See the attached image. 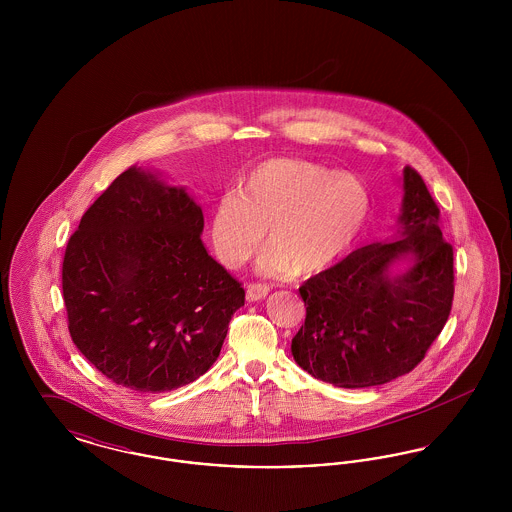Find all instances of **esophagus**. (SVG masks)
I'll use <instances>...</instances> for the list:
<instances>
[{
    "label": "esophagus",
    "mask_w": 512,
    "mask_h": 512,
    "mask_svg": "<svg viewBox=\"0 0 512 512\" xmlns=\"http://www.w3.org/2000/svg\"><path fill=\"white\" fill-rule=\"evenodd\" d=\"M268 292H270V288L265 284H249L245 295H247V301H261L267 297Z\"/></svg>",
    "instance_id": "obj_1"
}]
</instances>
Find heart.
<instances>
[{"label":"heart","instance_id":"b5f03b06","mask_svg":"<svg viewBox=\"0 0 512 512\" xmlns=\"http://www.w3.org/2000/svg\"><path fill=\"white\" fill-rule=\"evenodd\" d=\"M372 197L351 172L301 159H268L247 172L236 195H222L211 215L220 263L245 265L263 244L265 276H309L341 261L365 234Z\"/></svg>","mask_w":512,"mask_h":512}]
</instances>
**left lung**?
Returning <instances> with one entry per match:
<instances>
[{
    "label": "left lung",
    "mask_w": 512,
    "mask_h": 512,
    "mask_svg": "<svg viewBox=\"0 0 512 512\" xmlns=\"http://www.w3.org/2000/svg\"><path fill=\"white\" fill-rule=\"evenodd\" d=\"M390 240L353 251L309 278L307 317L292 340L295 363L338 388L391 382L418 365L453 303V247L420 174L405 167Z\"/></svg>",
    "instance_id": "1"
}]
</instances>
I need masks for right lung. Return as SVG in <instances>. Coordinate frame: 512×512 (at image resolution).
Masks as SVG:
<instances>
[{
  "instance_id": "1",
  "label": "right lung",
  "mask_w": 512,
  "mask_h": 512,
  "mask_svg": "<svg viewBox=\"0 0 512 512\" xmlns=\"http://www.w3.org/2000/svg\"><path fill=\"white\" fill-rule=\"evenodd\" d=\"M203 211L159 172H122L84 213L65 251L69 332L103 376L161 393L219 357L245 292L201 242Z\"/></svg>"
}]
</instances>
